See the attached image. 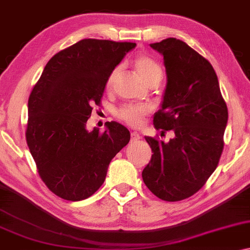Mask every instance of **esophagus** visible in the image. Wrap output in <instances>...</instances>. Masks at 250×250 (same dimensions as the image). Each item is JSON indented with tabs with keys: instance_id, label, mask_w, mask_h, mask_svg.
I'll use <instances>...</instances> for the list:
<instances>
[{
	"instance_id": "1",
	"label": "esophagus",
	"mask_w": 250,
	"mask_h": 250,
	"mask_svg": "<svg viewBox=\"0 0 250 250\" xmlns=\"http://www.w3.org/2000/svg\"><path fill=\"white\" fill-rule=\"evenodd\" d=\"M141 138V135L138 134L137 132H133L130 133V141L132 142H135V141H138Z\"/></svg>"
}]
</instances>
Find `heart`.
Returning a JSON list of instances; mask_svg holds the SVG:
<instances>
[{"instance_id": "heart-1", "label": "heart", "mask_w": 250, "mask_h": 250, "mask_svg": "<svg viewBox=\"0 0 250 250\" xmlns=\"http://www.w3.org/2000/svg\"><path fill=\"white\" fill-rule=\"evenodd\" d=\"M134 66L145 83L151 82L153 79H161L162 77V69L156 61L146 55H140L134 60ZM120 68H115L110 72L107 79V87L110 88L116 79ZM149 114V107L143 104H125L116 112V116L122 122L127 124L132 127H140L143 124L145 117Z\"/></svg>"}]
</instances>
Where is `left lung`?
<instances>
[{
    "label": "left lung",
    "instance_id": "obj_1",
    "mask_svg": "<svg viewBox=\"0 0 250 250\" xmlns=\"http://www.w3.org/2000/svg\"><path fill=\"white\" fill-rule=\"evenodd\" d=\"M151 47L163 56L167 76L153 124L174 136L167 143L145 137L153 154L142 178L161 200L181 201L197 193L218 167L228 108L216 71L205 57L175 38Z\"/></svg>",
    "mask_w": 250,
    "mask_h": 250
}]
</instances>
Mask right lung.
Masks as SVG:
<instances>
[{"mask_svg":"<svg viewBox=\"0 0 250 250\" xmlns=\"http://www.w3.org/2000/svg\"><path fill=\"white\" fill-rule=\"evenodd\" d=\"M134 42L83 39L48 61L28 102L25 138L48 189L69 201L93 195L105 181L113 157L128 144L117 122L105 132L86 129L101 106L107 79Z\"/></svg>","mask_w":250,"mask_h":250,"instance_id":"add662e5","label":"right lung"}]
</instances>
